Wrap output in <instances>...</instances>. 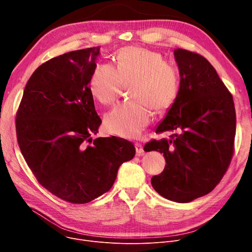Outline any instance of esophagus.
<instances>
[{
  "instance_id": "obj_1",
  "label": "esophagus",
  "mask_w": 252,
  "mask_h": 252,
  "mask_svg": "<svg viewBox=\"0 0 252 252\" xmlns=\"http://www.w3.org/2000/svg\"><path fill=\"white\" fill-rule=\"evenodd\" d=\"M135 147H136V154L138 156H142L144 155V148H143V145L141 143H135Z\"/></svg>"
}]
</instances>
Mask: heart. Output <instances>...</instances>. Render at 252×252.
Listing matches in <instances>:
<instances>
[{"label":"heart","instance_id":"heart-1","mask_svg":"<svg viewBox=\"0 0 252 252\" xmlns=\"http://www.w3.org/2000/svg\"><path fill=\"white\" fill-rule=\"evenodd\" d=\"M114 66L96 65L89 78L91 94L104 105L112 104L124 85L129 84L130 100L119 103L104 118L109 133L136 138L150 123L152 109L161 113L176 102L181 88L179 71L160 53L139 47L116 52Z\"/></svg>","mask_w":252,"mask_h":252}]
</instances>
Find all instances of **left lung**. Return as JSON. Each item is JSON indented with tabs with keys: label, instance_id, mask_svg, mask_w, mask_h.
I'll return each instance as SVG.
<instances>
[{
	"label": "left lung",
	"instance_id": "obj_1",
	"mask_svg": "<svg viewBox=\"0 0 252 252\" xmlns=\"http://www.w3.org/2000/svg\"><path fill=\"white\" fill-rule=\"evenodd\" d=\"M179 96L157 134L180 129L169 139L146 143L145 151L163 153L165 167L154 176V190L168 200L190 202L213 191L231 163L236 135L233 96L203 56L176 49Z\"/></svg>",
	"mask_w": 252,
	"mask_h": 252
}]
</instances>
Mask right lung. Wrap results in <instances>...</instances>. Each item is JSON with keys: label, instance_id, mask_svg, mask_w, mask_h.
<instances>
[{"label": "right lung", "instance_id": "obj_1", "mask_svg": "<svg viewBox=\"0 0 252 252\" xmlns=\"http://www.w3.org/2000/svg\"><path fill=\"white\" fill-rule=\"evenodd\" d=\"M100 47L52 58L26 83L16 113L20 151L42 186L60 199L84 204L108 192L118 167L133 159L134 144L97 138L102 123L89 89Z\"/></svg>", "mask_w": 252, "mask_h": 252}]
</instances>
